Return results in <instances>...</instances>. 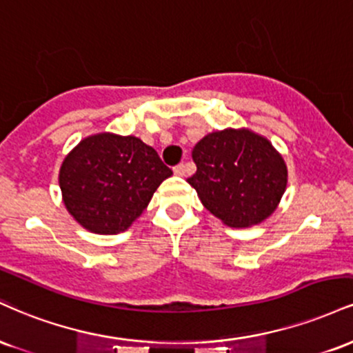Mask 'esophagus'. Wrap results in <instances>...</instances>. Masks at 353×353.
<instances>
[{"instance_id": "obj_1", "label": "esophagus", "mask_w": 353, "mask_h": 353, "mask_svg": "<svg viewBox=\"0 0 353 353\" xmlns=\"http://www.w3.org/2000/svg\"><path fill=\"white\" fill-rule=\"evenodd\" d=\"M173 172H175V175H178V176H185V173H186V170H185V165H183V163L176 165V167L173 168Z\"/></svg>"}]
</instances>
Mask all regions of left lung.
Returning <instances> with one entry per match:
<instances>
[{
	"label": "left lung",
	"mask_w": 353,
	"mask_h": 353,
	"mask_svg": "<svg viewBox=\"0 0 353 353\" xmlns=\"http://www.w3.org/2000/svg\"><path fill=\"white\" fill-rule=\"evenodd\" d=\"M188 183L203 206L230 228L261 225L288 188V165L264 135L250 128L211 132L194 145Z\"/></svg>",
	"instance_id": "1"
}]
</instances>
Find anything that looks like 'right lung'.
<instances>
[{
  "mask_svg": "<svg viewBox=\"0 0 353 353\" xmlns=\"http://www.w3.org/2000/svg\"><path fill=\"white\" fill-rule=\"evenodd\" d=\"M172 175L139 137L101 132L82 139L65 155L59 186L65 210L79 225L95 234H119Z\"/></svg>",
  "mask_w": 353,
  "mask_h": 353,
  "instance_id": "add662e5",
  "label": "right lung"
}]
</instances>
